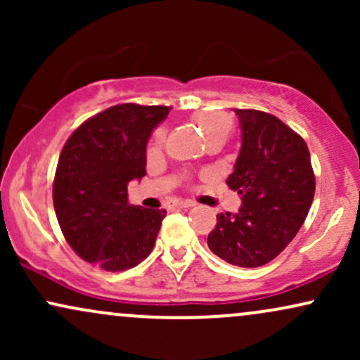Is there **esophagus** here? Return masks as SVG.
<instances>
[{
    "label": "esophagus",
    "instance_id": "esophagus-1",
    "mask_svg": "<svg viewBox=\"0 0 360 360\" xmlns=\"http://www.w3.org/2000/svg\"><path fill=\"white\" fill-rule=\"evenodd\" d=\"M191 206H194L193 201L181 200V201H172V203L169 205V208H191Z\"/></svg>",
    "mask_w": 360,
    "mask_h": 360
}]
</instances>
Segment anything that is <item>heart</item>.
Wrapping results in <instances>:
<instances>
[{
    "label": "heart",
    "mask_w": 360,
    "mask_h": 360,
    "mask_svg": "<svg viewBox=\"0 0 360 360\" xmlns=\"http://www.w3.org/2000/svg\"><path fill=\"white\" fill-rule=\"evenodd\" d=\"M198 125H200L205 137L208 139L210 135H214V134H226V131H229L230 122L229 118L223 117V115H205V117L198 118ZM162 137H164L162 131H157V137H155L157 142H160Z\"/></svg>",
    "instance_id": "heart-1"
}]
</instances>
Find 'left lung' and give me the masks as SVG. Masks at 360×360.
I'll list each match as a JSON object with an SVG mask.
<instances>
[{"mask_svg":"<svg viewBox=\"0 0 360 360\" xmlns=\"http://www.w3.org/2000/svg\"><path fill=\"white\" fill-rule=\"evenodd\" d=\"M242 147L226 179L242 196L238 213L217 214L213 254L238 267L267 264L300 232L315 196L307 142L274 115L235 110Z\"/></svg>","mask_w":360,"mask_h":360,"instance_id":"8db88e82","label":"left lung"}]
</instances>
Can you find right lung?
<instances>
[{
    "label": "right lung",
    "instance_id": "add662e5",
    "mask_svg": "<svg viewBox=\"0 0 360 360\" xmlns=\"http://www.w3.org/2000/svg\"><path fill=\"white\" fill-rule=\"evenodd\" d=\"M169 106L134 103L86 120L62 148L53 208L65 240L86 262L127 271L154 249L166 210L128 203V183L146 176L147 142Z\"/></svg>",
    "mask_w": 360,
    "mask_h": 360
}]
</instances>
